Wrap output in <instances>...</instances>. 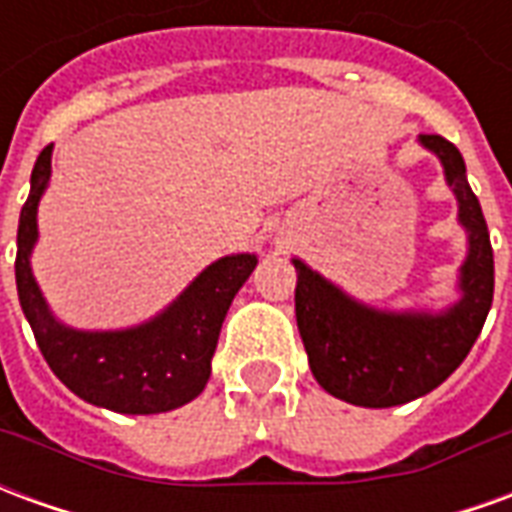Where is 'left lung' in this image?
<instances>
[{"label":"left lung","instance_id":"1","mask_svg":"<svg viewBox=\"0 0 512 512\" xmlns=\"http://www.w3.org/2000/svg\"><path fill=\"white\" fill-rule=\"evenodd\" d=\"M419 145L441 161L466 230L458 299L433 310H378L293 257L296 323L315 381L345 403L389 408L428 395L458 370L480 337L494 301V252L483 208L466 180L458 147L422 134Z\"/></svg>","mask_w":512,"mask_h":512}]
</instances>
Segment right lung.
Segmentation results:
<instances>
[{
	"instance_id": "right-lung-1",
	"label": "right lung",
	"mask_w": 512,
	"mask_h": 512,
	"mask_svg": "<svg viewBox=\"0 0 512 512\" xmlns=\"http://www.w3.org/2000/svg\"><path fill=\"white\" fill-rule=\"evenodd\" d=\"M51 147H43L29 178V197L18 219L16 255L18 301L40 354L73 395L93 406L117 414H161L186 406L211 378L224 315L255 271L257 255L219 257L150 321L128 329H73L51 312L32 274L38 205L51 180Z\"/></svg>"
}]
</instances>
